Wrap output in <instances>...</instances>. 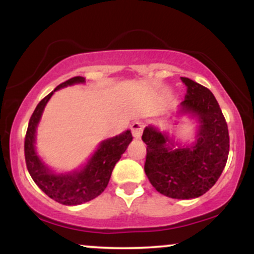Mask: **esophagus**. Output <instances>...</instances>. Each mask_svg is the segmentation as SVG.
Returning a JSON list of instances; mask_svg holds the SVG:
<instances>
[{
  "mask_svg": "<svg viewBox=\"0 0 254 254\" xmlns=\"http://www.w3.org/2000/svg\"><path fill=\"white\" fill-rule=\"evenodd\" d=\"M143 127H144V124L142 123V122L137 121V122H133L132 125H131V131H132V135L135 137L136 139L141 138V135H142V131H143Z\"/></svg>",
  "mask_w": 254,
  "mask_h": 254,
  "instance_id": "obj_1",
  "label": "esophagus"
}]
</instances>
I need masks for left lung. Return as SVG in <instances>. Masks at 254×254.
I'll return each mask as SVG.
<instances>
[{"mask_svg": "<svg viewBox=\"0 0 254 254\" xmlns=\"http://www.w3.org/2000/svg\"><path fill=\"white\" fill-rule=\"evenodd\" d=\"M188 87L180 112L198 118L197 141L174 148L166 133L147 127L142 139L147 144L144 172L157 192L176 199L197 198L209 191L222 174L229 154L226 119L214 94L206 87L182 77Z\"/></svg>", "mask_w": 254, "mask_h": 254, "instance_id": "left-lung-1", "label": "left lung"}]
</instances>
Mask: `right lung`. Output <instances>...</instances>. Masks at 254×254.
Wrapping results in <instances>:
<instances>
[{
	"mask_svg": "<svg viewBox=\"0 0 254 254\" xmlns=\"http://www.w3.org/2000/svg\"><path fill=\"white\" fill-rule=\"evenodd\" d=\"M84 77L75 76L58 84L54 92L71 86L84 83ZM54 92L46 95L37 105L28 123L25 137V160L32 179L44 193L64 205H77L94 199L106 189L115 165L117 164L127 145L132 141L131 131L127 130L121 135L103 141L84 167L70 173L57 174L49 170L48 166L38 156L36 147V130L44 107Z\"/></svg>",
	"mask_w": 254,
	"mask_h": 254,
	"instance_id": "1",
	"label": "right lung"
}]
</instances>
